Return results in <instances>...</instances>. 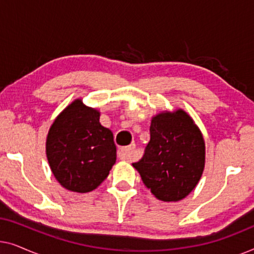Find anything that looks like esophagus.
<instances>
[{
    "instance_id": "obj_1",
    "label": "esophagus",
    "mask_w": 254,
    "mask_h": 254,
    "mask_svg": "<svg viewBox=\"0 0 254 254\" xmlns=\"http://www.w3.org/2000/svg\"><path fill=\"white\" fill-rule=\"evenodd\" d=\"M134 149L135 144H130L128 147L121 148L119 151H118V157L123 161H131L134 157Z\"/></svg>"
}]
</instances>
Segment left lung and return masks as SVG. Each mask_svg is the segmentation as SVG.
<instances>
[{"label":"left lung","mask_w":254,"mask_h":254,"mask_svg":"<svg viewBox=\"0 0 254 254\" xmlns=\"http://www.w3.org/2000/svg\"><path fill=\"white\" fill-rule=\"evenodd\" d=\"M133 166L158 200L179 201L192 192L204 168V141L183 110L152 118L150 141Z\"/></svg>","instance_id":"8db88e82"}]
</instances>
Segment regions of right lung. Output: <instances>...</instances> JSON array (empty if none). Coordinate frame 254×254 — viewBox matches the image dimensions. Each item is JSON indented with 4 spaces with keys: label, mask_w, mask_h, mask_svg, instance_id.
I'll list each match as a JSON object with an SVG mask.
<instances>
[{
    "label": "right lung",
    "mask_w": 254,
    "mask_h": 254,
    "mask_svg": "<svg viewBox=\"0 0 254 254\" xmlns=\"http://www.w3.org/2000/svg\"><path fill=\"white\" fill-rule=\"evenodd\" d=\"M99 112L76 99L65 107L47 135L52 172L64 189L86 193L109 176L117 159L113 133L99 123Z\"/></svg>",
    "instance_id": "obj_1"
}]
</instances>
